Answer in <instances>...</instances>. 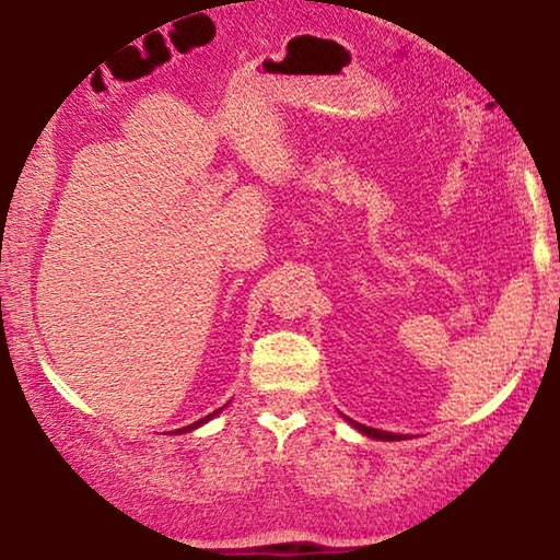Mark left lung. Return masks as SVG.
Listing matches in <instances>:
<instances>
[{
    "label": "left lung",
    "instance_id": "obj_1",
    "mask_svg": "<svg viewBox=\"0 0 560 560\" xmlns=\"http://www.w3.org/2000/svg\"><path fill=\"white\" fill-rule=\"evenodd\" d=\"M350 424H353L355 430H360L363 434H368V438H373V440H385V442H397V440H405L402 434H393V432H383V430H373V428H365V424H360V422H353V420H348Z\"/></svg>",
    "mask_w": 560,
    "mask_h": 560
}]
</instances>
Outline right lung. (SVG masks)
Wrapping results in <instances>:
<instances>
[{
    "instance_id": "obj_1",
    "label": "right lung",
    "mask_w": 560,
    "mask_h": 560,
    "mask_svg": "<svg viewBox=\"0 0 560 560\" xmlns=\"http://www.w3.org/2000/svg\"><path fill=\"white\" fill-rule=\"evenodd\" d=\"M217 412H220V410H217ZM217 412H212V415H207L205 417V420H200V422H195V424H187V428H183V430H177V432H189V430H195V428H200V424H205L207 420H212V417L217 415Z\"/></svg>"
}]
</instances>
